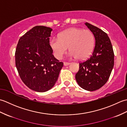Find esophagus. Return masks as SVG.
I'll return each mask as SVG.
<instances>
[{
	"instance_id": "34e87169",
	"label": "esophagus",
	"mask_w": 127,
	"mask_h": 127,
	"mask_svg": "<svg viewBox=\"0 0 127 127\" xmlns=\"http://www.w3.org/2000/svg\"><path fill=\"white\" fill-rule=\"evenodd\" d=\"M70 64V63L69 62H64V65L65 66H66V65H68Z\"/></svg>"
}]
</instances>
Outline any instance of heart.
Instances as JSON below:
<instances>
[{
    "mask_svg": "<svg viewBox=\"0 0 127 127\" xmlns=\"http://www.w3.org/2000/svg\"><path fill=\"white\" fill-rule=\"evenodd\" d=\"M57 58L61 59L68 52L72 58L84 59L90 55L94 46L93 34L89 29L71 28L59 34L58 39L50 41Z\"/></svg>",
    "mask_w": 127,
    "mask_h": 127,
    "instance_id": "b5f03b06",
    "label": "heart"
}]
</instances>
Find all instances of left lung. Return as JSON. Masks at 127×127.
Returning <instances> with one entry per match:
<instances>
[{
  "instance_id": "obj_1",
  "label": "left lung",
  "mask_w": 127,
  "mask_h": 127,
  "mask_svg": "<svg viewBox=\"0 0 127 127\" xmlns=\"http://www.w3.org/2000/svg\"><path fill=\"white\" fill-rule=\"evenodd\" d=\"M85 25L93 33L95 43L90 57L80 62L75 79L81 87L93 91L101 88L108 80L114 65V52L105 32L87 22Z\"/></svg>"
}]
</instances>
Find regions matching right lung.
I'll return each instance as SVG.
<instances>
[{
    "mask_svg": "<svg viewBox=\"0 0 127 127\" xmlns=\"http://www.w3.org/2000/svg\"><path fill=\"white\" fill-rule=\"evenodd\" d=\"M52 29L34 27L19 40L15 64L23 83L31 90L44 92L52 88L63 66L52 55L50 37Z\"/></svg>",
    "mask_w": 127,
    "mask_h": 127,
    "instance_id": "obj_1",
    "label": "right lung"
}]
</instances>
